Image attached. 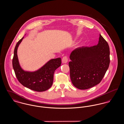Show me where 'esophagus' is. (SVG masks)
<instances>
[{
	"instance_id": "1",
	"label": "esophagus",
	"mask_w": 124,
	"mask_h": 124,
	"mask_svg": "<svg viewBox=\"0 0 124 124\" xmlns=\"http://www.w3.org/2000/svg\"><path fill=\"white\" fill-rule=\"evenodd\" d=\"M62 62L63 63H66L68 62V57L67 56H64L62 59Z\"/></svg>"
}]
</instances>
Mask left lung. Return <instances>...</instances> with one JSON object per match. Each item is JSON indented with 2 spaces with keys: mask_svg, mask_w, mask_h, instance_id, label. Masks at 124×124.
<instances>
[{
  "mask_svg": "<svg viewBox=\"0 0 124 124\" xmlns=\"http://www.w3.org/2000/svg\"><path fill=\"white\" fill-rule=\"evenodd\" d=\"M98 43L92 47H81L73 50L69 62L70 77L77 88L85 90L100 83L110 63V49L100 34Z\"/></svg>",
  "mask_w": 124,
  "mask_h": 124,
  "instance_id": "8db88e82",
  "label": "left lung"
}]
</instances>
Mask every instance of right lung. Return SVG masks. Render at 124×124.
<instances>
[{"instance_id": "add662e5", "label": "right lung", "mask_w": 124, "mask_h": 124, "mask_svg": "<svg viewBox=\"0 0 124 124\" xmlns=\"http://www.w3.org/2000/svg\"><path fill=\"white\" fill-rule=\"evenodd\" d=\"M24 37L17 43L12 60L13 68L19 83L24 86L37 92H43L50 88L53 83L55 71L61 65V59H52L43 66L33 71L24 70L20 65L17 50Z\"/></svg>"}]
</instances>
